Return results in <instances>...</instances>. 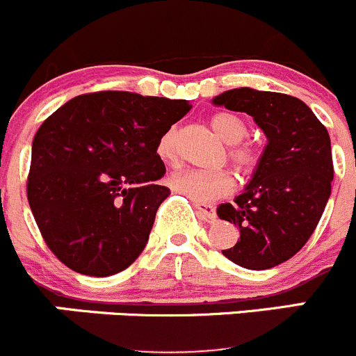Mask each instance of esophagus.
Listing matches in <instances>:
<instances>
[{
    "instance_id": "1",
    "label": "esophagus",
    "mask_w": 356,
    "mask_h": 356,
    "mask_svg": "<svg viewBox=\"0 0 356 356\" xmlns=\"http://www.w3.org/2000/svg\"><path fill=\"white\" fill-rule=\"evenodd\" d=\"M195 209L199 211V214L202 218H206L207 221L216 220V207L211 206V204H204V202H193Z\"/></svg>"
}]
</instances>
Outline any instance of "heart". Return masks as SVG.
<instances>
[{
  "mask_svg": "<svg viewBox=\"0 0 356 356\" xmlns=\"http://www.w3.org/2000/svg\"><path fill=\"white\" fill-rule=\"evenodd\" d=\"M211 128L218 136L228 143L227 159L241 177H252L261 166L263 150L261 147L252 142H244L248 136V124L238 115L230 112H218L211 118ZM156 152L164 163L177 166L179 161L178 147V128L171 126L159 136L156 145ZM171 188L177 190L181 195L195 202H211L228 195L234 188V178L228 171H200L188 170L181 173H175L170 177Z\"/></svg>",
  "mask_w": 356,
  "mask_h": 356,
  "instance_id": "1",
  "label": "heart"
}]
</instances>
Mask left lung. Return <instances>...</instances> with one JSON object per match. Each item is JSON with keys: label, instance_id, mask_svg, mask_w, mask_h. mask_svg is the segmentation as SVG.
I'll return each instance as SVG.
<instances>
[{"label": "left lung", "instance_id": "obj_1", "mask_svg": "<svg viewBox=\"0 0 356 356\" xmlns=\"http://www.w3.org/2000/svg\"><path fill=\"white\" fill-rule=\"evenodd\" d=\"M213 104L252 115L268 143L249 185L218 216L241 237L223 254L235 265L266 270L293 258L322 218L334 178L327 128L296 97L237 88Z\"/></svg>", "mask_w": 356, "mask_h": 356}]
</instances>
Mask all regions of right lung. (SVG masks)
<instances>
[{
	"label": "right lung",
	"instance_id": "right-lung-1",
	"mask_svg": "<svg viewBox=\"0 0 356 356\" xmlns=\"http://www.w3.org/2000/svg\"><path fill=\"white\" fill-rule=\"evenodd\" d=\"M186 100L95 91L63 104L33 140L27 200L50 251L70 270L108 277L145 249L170 188L159 136Z\"/></svg>",
	"mask_w": 356,
	"mask_h": 356
}]
</instances>
